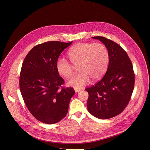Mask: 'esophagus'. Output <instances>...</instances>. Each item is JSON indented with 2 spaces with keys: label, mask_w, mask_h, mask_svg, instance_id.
I'll return each instance as SVG.
<instances>
[{
  "label": "esophagus",
  "mask_w": 150,
  "mask_h": 150,
  "mask_svg": "<svg viewBox=\"0 0 150 150\" xmlns=\"http://www.w3.org/2000/svg\"><path fill=\"white\" fill-rule=\"evenodd\" d=\"M81 89H80V88H75V91L76 92H80V91H81Z\"/></svg>",
  "instance_id": "1"
}]
</instances>
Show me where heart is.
Instances as JSON below:
<instances>
[{
	"instance_id": "obj_1",
	"label": "heart",
	"mask_w": 150,
	"mask_h": 150,
	"mask_svg": "<svg viewBox=\"0 0 150 150\" xmlns=\"http://www.w3.org/2000/svg\"><path fill=\"white\" fill-rule=\"evenodd\" d=\"M69 58L80 71L71 78L68 85L76 88H81L90 80L95 81L103 76L109 63V52L105 45L100 43H79L68 52ZM57 72L64 77L73 75L74 67L64 58L57 59L55 64Z\"/></svg>"
}]
</instances>
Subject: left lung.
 I'll return each mask as SVG.
<instances>
[{
  "mask_svg": "<svg viewBox=\"0 0 150 150\" xmlns=\"http://www.w3.org/2000/svg\"><path fill=\"white\" fill-rule=\"evenodd\" d=\"M109 52L107 72L95 85L87 88L88 111L100 119L113 118L121 113L130 101L134 88L135 74L127 52L114 41L96 36Z\"/></svg>",
  "mask_w": 150,
  "mask_h": 150,
  "instance_id": "obj_1",
  "label": "left lung"
}]
</instances>
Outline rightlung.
<instances>
[{
    "instance_id": "right-lung-1",
    "label": "right lung",
    "mask_w": 150,
    "mask_h": 150,
    "mask_svg": "<svg viewBox=\"0 0 150 150\" xmlns=\"http://www.w3.org/2000/svg\"><path fill=\"white\" fill-rule=\"evenodd\" d=\"M72 42L50 41L38 45L23 62L21 93L30 112L42 123L53 124L63 119L75 94L73 87L60 88L64 80L55 67L59 55Z\"/></svg>"
}]
</instances>
